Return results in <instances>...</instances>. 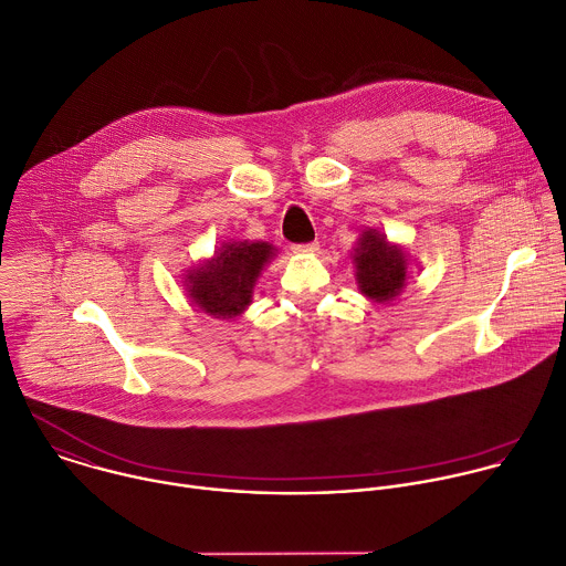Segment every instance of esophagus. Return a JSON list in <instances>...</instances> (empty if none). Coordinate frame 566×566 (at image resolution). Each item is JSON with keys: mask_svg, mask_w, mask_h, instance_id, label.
I'll list each match as a JSON object with an SVG mask.
<instances>
[{"mask_svg": "<svg viewBox=\"0 0 566 566\" xmlns=\"http://www.w3.org/2000/svg\"><path fill=\"white\" fill-rule=\"evenodd\" d=\"M295 253H315L319 249L317 242H306V244H293L291 247Z\"/></svg>", "mask_w": 566, "mask_h": 566, "instance_id": "34e87169", "label": "esophagus"}]
</instances>
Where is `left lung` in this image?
Masks as SVG:
<instances>
[{
    "mask_svg": "<svg viewBox=\"0 0 566 566\" xmlns=\"http://www.w3.org/2000/svg\"><path fill=\"white\" fill-rule=\"evenodd\" d=\"M355 266L361 293L375 302H387L396 297L407 280L405 253L373 229L359 238Z\"/></svg>",
    "mask_w": 566,
    "mask_h": 566,
    "instance_id": "1",
    "label": "left lung"
}]
</instances>
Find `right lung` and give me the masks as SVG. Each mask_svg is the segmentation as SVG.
Returning a JSON list of instances; mask_svg holds the SVG:
<instances>
[{"label": "right lung", "mask_w": 566, "mask_h": 566, "mask_svg": "<svg viewBox=\"0 0 566 566\" xmlns=\"http://www.w3.org/2000/svg\"><path fill=\"white\" fill-rule=\"evenodd\" d=\"M271 258L273 247L266 242L224 244L222 253L186 277L188 293L202 311L233 317L249 306L255 280Z\"/></svg>", "instance_id": "right-lung-1"}]
</instances>
